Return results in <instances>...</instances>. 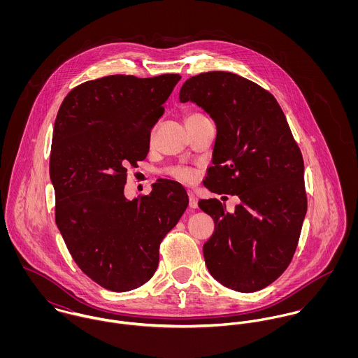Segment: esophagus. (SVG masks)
<instances>
[{
    "label": "esophagus",
    "mask_w": 358,
    "mask_h": 358,
    "mask_svg": "<svg viewBox=\"0 0 358 358\" xmlns=\"http://www.w3.org/2000/svg\"><path fill=\"white\" fill-rule=\"evenodd\" d=\"M189 205L193 209L199 208V200H197V197H196V194L193 192H189Z\"/></svg>",
    "instance_id": "esophagus-1"
}]
</instances>
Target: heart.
Masks as SVG:
<instances>
[{
	"mask_svg": "<svg viewBox=\"0 0 358 358\" xmlns=\"http://www.w3.org/2000/svg\"><path fill=\"white\" fill-rule=\"evenodd\" d=\"M194 115H200V114H190V115H187L186 118L194 117ZM169 173H171L175 179H178V180H180V182H185V183H192V182H194V179H196V172H194L192 168L175 166V168L169 169Z\"/></svg>",
	"mask_w": 358,
	"mask_h": 358,
	"instance_id": "1",
	"label": "heart"
}]
</instances>
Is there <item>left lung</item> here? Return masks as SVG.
<instances>
[{
    "instance_id": "left-lung-1",
    "label": "left lung",
    "mask_w": 358,
    "mask_h": 358,
    "mask_svg": "<svg viewBox=\"0 0 358 358\" xmlns=\"http://www.w3.org/2000/svg\"><path fill=\"white\" fill-rule=\"evenodd\" d=\"M179 99L196 103L216 125L205 187L241 200L233 213L216 199L200 200L215 222L205 264L230 289H263L291 263L307 210L303 157L287 118L270 92L229 71L190 77Z\"/></svg>"
}]
</instances>
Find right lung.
I'll return each instance as SVG.
<instances>
[{
  "mask_svg": "<svg viewBox=\"0 0 358 358\" xmlns=\"http://www.w3.org/2000/svg\"><path fill=\"white\" fill-rule=\"evenodd\" d=\"M179 74L107 76L62 102L52 136L55 220L78 267L101 287L127 292L153 277L159 244L189 205L182 185L159 179L127 200V166L150 149L152 128Z\"/></svg>",
  "mask_w": 358,
  "mask_h": 358,
  "instance_id": "1",
  "label": "right lung"
}]
</instances>
